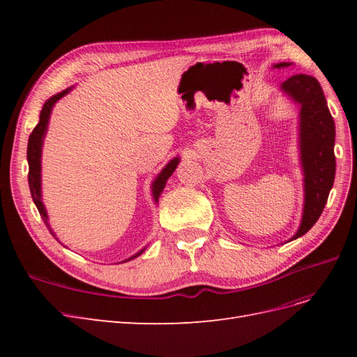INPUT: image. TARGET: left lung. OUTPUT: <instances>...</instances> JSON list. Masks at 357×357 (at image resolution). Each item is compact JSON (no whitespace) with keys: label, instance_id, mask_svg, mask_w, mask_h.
<instances>
[{"label":"left lung","instance_id":"1","mask_svg":"<svg viewBox=\"0 0 357 357\" xmlns=\"http://www.w3.org/2000/svg\"><path fill=\"white\" fill-rule=\"evenodd\" d=\"M289 62H280L274 68L289 67ZM291 100L301 105L299 112V149L301 165L304 171V211L296 240L307 234L319 220L325 208L335 178V123L328 109L325 93L320 83L307 74L291 75L282 83Z\"/></svg>","mask_w":357,"mask_h":357}]
</instances>
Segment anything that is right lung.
I'll return each instance as SVG.
<instances>
[{"label":"right lung","instance_id":"add662e5","mask_svg":"<svg viewBox=\"0 0 357 357\" xmlns=\"http://www.w3.org/2000/svg\"><path fill=\"white\" fill-rule=\"evenodd\" d=\"M71 89L73 88H68V89L62 91V92H59L56 95H53L52 98H49L45 102V105H43V109H41V113H40V122L34 128V131H32V134L29 135V139H28L26 158H28V165H29L28 183H29L31 197H32V201H34V204H36V207L38 208V213L41 215V219L45 220V223L47 225L49 229H50L49 222H47L49 218H47V213H46V208H45V204L41 202V149H43V139H45V135H46V131H47V125H49V119H50V113H52L53 105H55L62 98L63 95H67ZM178 162H180L178 158L171 159L168 164H167V167L159 172V176L152 183V193H153L155 202H158L162 190H164V188L167 185V180L171 177L172 172L176 171ZM50 234L55 236V234L52 232V229H50ZM144 250H146V248H143V250H139L134 256L125 259V261H122V262L132 261V259H135L137 256L142 255Z\"/></svg>","mask_w":357,"mask_h":357}]
</instances>
